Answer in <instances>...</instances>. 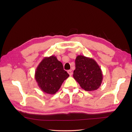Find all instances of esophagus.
I'll use <instances>...</instances> for the list:
<instances>
[{
	"label": "esophagus",
	"instance_id": "obj_1",
	"mask_svg": "<svg viewBox=\"0 0 132 132\" xmlns=\"http://www.w3.org/2000/svg\"><path fill=\"white\" fill-rule=\"evenodd\" d=\"M68 73L69 74L70 76H71V75H72V71H71V70H69L68 71Z\"/></svg>",
	"mask_w": 132,
	"mask_h": 132
}]
</instances>
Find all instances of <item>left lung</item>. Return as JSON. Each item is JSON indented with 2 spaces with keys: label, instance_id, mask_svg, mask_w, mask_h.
<instances>
[{
  "label": "left lung",
  "instance_id": "8db88e82",
  "mask_svg": "<svg viewBox=\"0 0 132 132\" xmlns=\"http://www.w3.org/2000/svg\"><path fill=\"white\" fill-rule=\"evenodd\" d=\"M73 77L82 89L92 91L101 86L103 74L100 67L94 59L79 55L75 59Z\"/></svg>",
  "mask_w": 132,
  "mask_h": 132
}]
</instances>
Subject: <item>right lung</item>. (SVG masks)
<instances>
[{"mask_svg": "<svg viewBox=\"0 0 132 132\" xmlns=\"http://www.w3.org/2000/svg\"><path fill=\"white\" fill-rule=\"evenodd\" d=\"M69 76L64 70L63 64L54 55L44 58L37 66L35 74L40 89L51 95L57 93Z\"/></svg>", "mask_w": 132, "mask_h": 132, "instance_id": "1", "label": "right lung"}]
</instances>
